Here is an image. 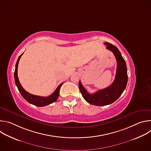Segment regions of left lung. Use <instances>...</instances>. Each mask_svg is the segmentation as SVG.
<instances>
[{
  "mask_svg": "<svg viewBox=\"0 0 151 151\" xmlns=\"http://www.w3.org/2000/svg\"><path fill=\"white\" fill-rule=\"evenodd\" d=\"M106 48L111 51L116 60L117 67L115 79L113 83L104 89L99 90L94 94L88 93L83 87L81 81L79 88L83 99L88 103L95 106H105L115 101L126 88L128 75L125 61L118 49L108 42H104Z\"/></svg>",
  "mask_w": 151,
  "mask_h": 151,
  "instance_id": "left-lung-1",
  "label": "left lung"
}]
</instances>
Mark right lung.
Segmentation results:
<instances>
[{
	"mask_svg": "<svg viewBox=\"0 0 151 151\" xmlns=\"http://www.w3.org/2000/svg\"><path fill=\"white\" fill-rule=\"evenodd\" d=\"M23 54H21L19 56V57L17 60V61L16 63V65H15V72H14L15 82V84L17 85V87L18 88V90L19 92L20 93L21 96H23V97L27 101H28L30 104H33L36 106L43 107V106H47L50 104H51V103L55 102L59 97L60 90V88H61V86L62 85L63 82L61 83V84H60V85L57 88V89L55 90V91L51 95H50L48 97H41V96H35V95L30 94L28 92H27L23 88L22 86H21V83H19V80H18V76H17V75H18L17 70H18V65L19 60L21 55H23Z\"/></svg>",
	"mask_w": 151,
	"mask_h": 151,
	"instance_id": "1",
	"label": "right lung"
}]
</instances>
